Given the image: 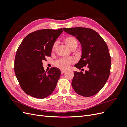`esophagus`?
<instances>
[{
	"mask_svg": "<svg viewBox=\"0 0 127 127\" xmlns=\"http://www.w3.org/2000/svg\"><path fill=\"white\" fill-rule=\"evenodd\" d=\"M65 70H62L61 71V74H64V72H65Z\"/></svg>",
	"mask_w": 127,
	"mask_h": 127,
	"instance_id": "1",
	"label": "esophagus"
}]
</instances>
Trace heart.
Returning a JSON list of instances; mask_svg holds the SVG:
<instances>
[{"instance_id":"heart-1","label":"heart","mask_w":127,"mask_h":127,"mask_svg":"<svg viewBox=\"0 0 127 127\" xmlns=\"http://www.w3.org/2000/svg\"><path fill=\"white\" fill-rule=\"evenodd\" d=\"M64 42L65 45L71 50L74 51L76 49L78 46V41L74 36H68L64 39ZM57 47V44L55 42L51 48V52L53 53L55 52ZM74 60L71 58H65L58 59L55 62V66L62 70L68 69L71 64H73Z\"/></svg>"}]
</instances>
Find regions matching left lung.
Returning a JSON list of instances; mask_svg holds the SVG:
<instances>
[{
  "mask_svg": "<svg viewBox=\"0 0 127 127\" xmlns=\"http://www.w3.org/2000/svg\"><path fill=\"white\" fill-rule=\"evenodd\" d=\"M66 33L76 37L82 46V56L75 66L83 70L74 71L71 85L79 95L89 97L95 95L104 87L109 79L111 57L107 45L93 29L84 27L63 28Z\"/></svg>",
  "mask_w": 127,
  "mask_h": 127,
  "instance_id": "obj_1",
  "label": "left lung"
}]
</instances>
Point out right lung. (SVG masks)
I'll return each instance as SVG.
<instances>
[{
    "label": "right lung",
    "mask_w": 127,
    "mask_h": 127,
    "mask_svg": "<svg viewBox=\"0 0 127 127\" xmlns=\"http://www.w3.org/2000/svg\"><path fill=\"white\" fill-rule=\"evenodd\" d=\"M63 29H44L27 35L19 46L15 59V72L21 88L34 98L44 99L56 88L61 76L58 68L45 71L42 61L51 55V48Z\"/></svg>",
    "instance_id": "add662e5"
}]
</instances>
